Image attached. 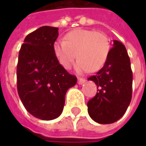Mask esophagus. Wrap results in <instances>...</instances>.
<instances>
[{"mask_svg": "<svg viewBox=\"0 0 146 146\" xmlns=\"http://www.w3.org/2000/svg\"><path fill=\"white\" fill-rule=\"evenodd\" d=\"M85 83V79L84 78H78V84H83Z\"/></svg>", "mask_w": 146, "mask_h": 146, "instance_id": "esophagus-1", "label": "esophagus"}]
</instances>
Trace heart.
Returning <instances> with one entry per match:
<instances>
[{"mask_svg":"<svg viewBox=\"0 0 146 146\" xmlns=\"http://www.w3.org/2000/svg\"><path fill=\"white\" fill-rule=\"evenodd\" d=\"M110 41L102 32L76 29L66 34L64 40H56L53 44V51L59 63L65 69H69L74 60L78 73L97 72L106 64L109 52Z\"/></svg>","mask_w":146,"mask_h":146,"instance_id":"b5f03b06","label":"heart"}]
</instances>
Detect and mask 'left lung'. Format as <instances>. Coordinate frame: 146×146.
Masks as SVG:
<instances>
[{
    "mask_svg": "<svg viewBox=\"0 0 146 146\" xmlns=\"http://www.w3.org/2000/svg\"><path fill=\"white\" fill-rule=\"evenodd\" d=\"M106 64L88 78L97 85V93L88 102L90 117L96 123L109 124L119 120L132 98L133 73L125 46L113 40Z\"/></svg>",
    "mask_w": 146,
    "mask_h": 146,
    "instance_id": "1",
    "label": "left lung"
}]
</instances>
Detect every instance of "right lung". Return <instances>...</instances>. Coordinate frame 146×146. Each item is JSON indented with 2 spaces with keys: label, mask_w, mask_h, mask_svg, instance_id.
<instances>
[{
  "label": "right lung",
  "mask_w": 146,
  "mask_h": 146,
  "mask_svg": "<svg viewBox=\"0 0 146 146\" xmlns=\"http://www.w3.org/2000/svg\"><path fill=\"white\" fill-rule=\"evenodd\" d=\"M57 37L58 28L40 27L26 36L18 54V96L26 110L41 120L62 114L66 93L77 83L76 76L68 73L54 54Z\"/></svg>",
  "instance_id": "add662e5"
}]
</instances>
